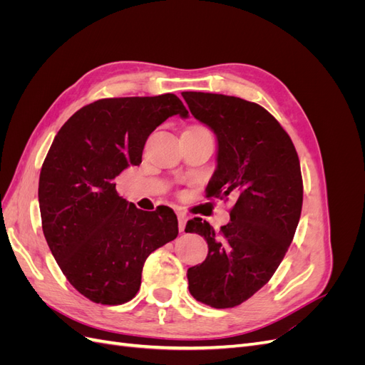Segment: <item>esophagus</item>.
<instances>
[{
	"instance_id": "1",
	"label": "esophagus",
	"mask_w": 365,
	"mask_h": 365,
	"mask_svg": "<svg viewBox=\"0 0 365 365\" xmlns=\"http://www.w3.org/2000/svg\"><path fill=\"white\" fill-rule=\"evenodd\" d=\"M185 222H187V215L185 213H178V227H180V231H184Z\"/></svg>"
}]
</instances>
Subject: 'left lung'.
Here are the masks:
<instances>
[{
    "mask_svg": "<svg viewBox=\"0 0 365 365\" xmlns=\"http://www.w3.org/2000/svg\"><path fill=\"white\" fill-rule=\"evenodd\" d=\"M182 97L217 138L207 197H235L219 231L201 217L185 225L208 245L205 260L187 271L189 291L212 307H235L269 282L291 245L303 205L300 161L291 137L260 105L212 93Z\"/></svg>",
    "mask_w": 365,
    "mask_h": 365,
    "instance_id": "left-lung-1",
    "label": "left lung"
}]
</instances>
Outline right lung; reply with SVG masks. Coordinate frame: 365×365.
I'll list each match as a JSON object with an SVG mask.
<instances>
[{
  "label": "right lung",
  "instance_id": "obj_1",
  "mask_svg": "<svg viewBox=\"0 0 365 365\" xmlns=\"http://www.w3.org/2000/svg\"><path fill=\"white\" fill-rule=\"evenodd\" d=\"M176 114L189 111L170 93L102 98L65 121L43 160V236L67 280L94 303L132 300L149 254L178 236L172 208L145 212L115 190L117 176L141 163L148 137Z\"/></svg>",
  "mask_w": 365,
  "mask_h": 365
}]
</instances>
